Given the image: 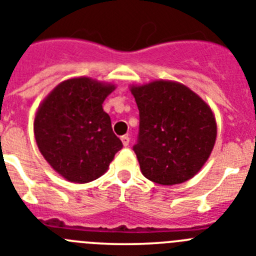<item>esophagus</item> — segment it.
<instances>
[{"mask_svg":"<svg viewBox=\"0 0 256 256\" xmlns=\"http://www.w3.org/2000/svg\"><path fill=\"white\" fill-rule=\"evenodd\" d=\"M121 142H122L124 146H128V145L130 144V138H128V135H124V136H121Z\"/></svg>","mask_w":256,"mask_h":256,"instance_id":"1","label":"esophagus"}]
</instances>
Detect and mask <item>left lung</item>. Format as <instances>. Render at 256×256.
<instances>
[{
    "label": "left lung",
    "instance_id": "1",
    "mask_svg": "<svg viewBox=\"0 0 256 256\" xmlns=\"http://www.w3.org/2000/svg\"><path fill=\"white\" fill-rule=\"evenodd\" d=\"M139 134L132 146L145 177L160 185L185 182L206 162L217 136L210 107L185 85L132 86Z\"/></svg>",
    "mask_w": 256,
    "mask_h": 256
}]
</instances>
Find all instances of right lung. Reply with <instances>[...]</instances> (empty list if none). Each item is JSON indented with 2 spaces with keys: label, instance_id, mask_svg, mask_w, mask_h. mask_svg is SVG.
<instances>
[{
  "label": "right lung",
  "instance_id": "add662e5",
  "mask_svg": "<svg viewBox=\"0 0 256 256\" xmlns=\"http://www.w3.org/2000/svg\"><path fill=\"white\" fill-rule=\"evenodd\" d=\"M114 89L89 78L66 80L36 112L34 134L39 150L71 182H90L102 176L122 148L102 107Z\"/></svg>",
  "mask_w": 256,
  "mask_h": 256
}]
</instances>
